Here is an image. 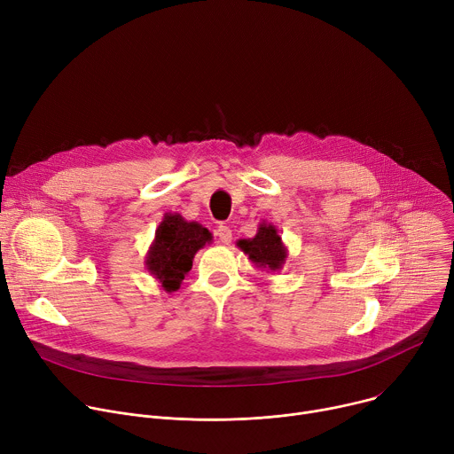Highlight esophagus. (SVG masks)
Here are the masks:
<instances>
[{
    "instance_id": "esophagus-1",
    "label": "esophagus",
    "mask_w": 454,
    "mask_h": 454,
    "mask_svg": "<svg viewBox=\"0 0 454 454\" xmlns=\"http://www.w3.org/2000/svg\"><path fill=\"white\" fill-rule=\"evenodd\" d=\"M217 237L223 244H230L231 242V230L228 226H219L217 228Z\"/></svg>"
}]
</instances>
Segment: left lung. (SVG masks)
<instances>
[{
	"label": "left lung",
	"mask_w": 454,
	"mask_h": 454,
	"mask_svg": "<svg viewBox=\"0 0 454 454\" xmlns=\"http://www.w3.org/2000/svg\"><path fill=\"white\" fill-rule=\"evenodd\" d=\"M237 248L244 255H248L255 268L268 273L280 271L287 259V248L282 242V237L278 235V230L266 221L259 224L255 237L239 239Z\"/></svg>",
	"instance_id": "left-lung-1"
}]
</instances>
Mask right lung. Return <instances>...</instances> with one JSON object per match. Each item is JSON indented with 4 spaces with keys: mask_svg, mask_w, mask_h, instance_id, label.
Listing matches in <instances>:
<instances>
[{
    "mask_svg": "<svg viewBox=\"0 0 454 454\" xmlns=\"http://www.w3.org/2000/svg\"><path fill=\"white\" fill-rule=\"evenodd\" d=\"M214 240V235L181 214H164L145 257V266L167 294L177 292L192 270L195 254Z\"/></svg>",
    "mask_w": 454,
    "mask_h": 454,
    "instance_id": "right-lung-1",
    "label": "right lung"
}]
</instances>
